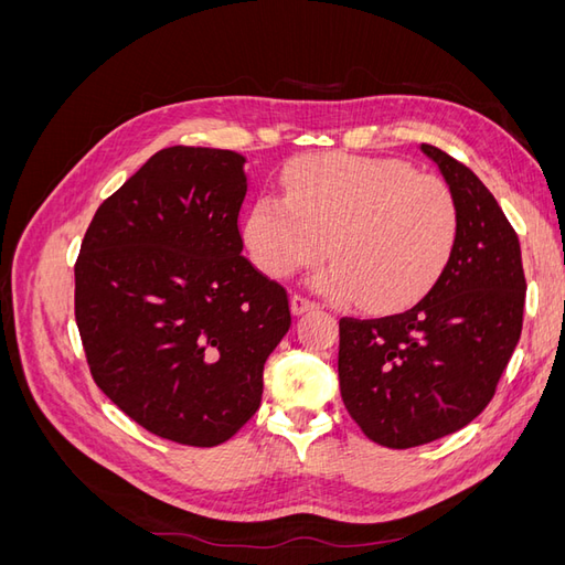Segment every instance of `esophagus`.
Here are the masks:
<instances>
[{
    "label": "esophagus",
    "instance_id": "1",
    "mask_svg": "<svg viewBox=\"0 0 565 565\" xmlns=\"http://www.w3.org/2000/svg\"><path fill=\"white\" fill-rule=\"evenodd\" d=\"M316 309H318L316 301L306 299L303 295H292V313H295V316H303V313L316 311Z\"/></svg>",
    "mask_w": 565,
    "mask_h": 565
}]
</instances>
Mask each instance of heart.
Returning a JSON list of instances; mask_svg holds the SVG:
<instances>
[{
	"instance_id": "b5f03b06",
	"label": "heart",
	"mask_w": 565,
	"mask_h": 565,
	"mask_svg": "<svg viewBox=\"0 0 565 565\" xmlns=\"http://www.w3.org/2000/svg\"><path fill=\"white\" fill-rule=\"evenodd\" d=\"M285 200L259 198L245 241L270 278L318 264L320 292L396 311L422 299L446 273L459 241L450 185L393 160L309 156L282 177Z\"/></svg>"
}]
</instances>
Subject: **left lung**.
Listing matches in <instances>:
<instances>
[{
	"instance_id": "obj_1",
	"label": "left lung",
	"mask_w": 565,
	"mask_h": 565,
	"mask_svg": "<svg viewBox=\"0 0 565 565\" xmlns=\"http://www.w3.org/2000/svg\"><path fill=\"white\" fill-rule=\"evenodd\" d=\"M459 204V241L413 309L339 320V386L349 415L384 448L459 431L483 413L514 353L525 306L521 245L467 164L422 143Z\"/></svg>"
}]
</instances>
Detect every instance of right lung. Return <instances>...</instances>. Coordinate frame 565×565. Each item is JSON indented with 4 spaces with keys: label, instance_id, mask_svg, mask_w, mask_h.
I'll return each instance as SVG.
<instances>
[{
    "label": "right lung",
    "instance_id": "obj_1",
    "mask_svg": "<svg viewBox=\"0 0 565 565\" xmlns=\"http://www.w3.org/2000/svg\"><path fill=\"white\" fill-rule=\"evenodd\" d=\"M245 158L172 146L96 210L75 320L96 386L160 438L214 448L262 405L287 289L243 256Z\"/></svg>",
    "mask_w": 565,
    "mask_h": 565
}]
</instances>
